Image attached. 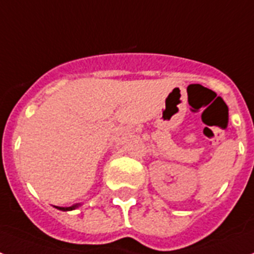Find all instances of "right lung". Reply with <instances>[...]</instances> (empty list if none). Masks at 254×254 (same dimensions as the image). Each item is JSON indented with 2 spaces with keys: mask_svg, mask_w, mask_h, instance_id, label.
<instances>
[{
  "mask_svg": "<svg viewBox=\"0 0 254 254\" xmlns=\"http://www.w3.org/2000/svg\"><path fill=\"white\" fill-rule=\"evenodd\" d=\"M74 207H75V206H70V207H57V209L64 210V211H65V210H73Z\"/></svg>",
  "mask_w": 254,
  "mask_h": 254,
  "instance_id": "right-lung-1",
  "label": "right lung"
}]
</instances>
